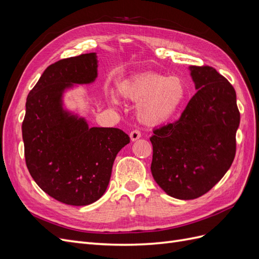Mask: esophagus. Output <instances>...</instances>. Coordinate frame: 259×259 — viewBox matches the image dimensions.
Instances as JSON below:
<instances>
[{
	"mask_svg": "<svg viewBox=\"0 0 259 259\" xmlns=\"http://www.w3.org/2000/svg\"><path fill=\"white\" fill-rule=\"evenodd\" d=\"M130 137H131L132 142H135V140H137V139H139L140 137H142V133H140L138 130H134V131L131 132Z\"/></svg>",
	"mask_w": 259,
	"mask_h": 259,
	"instance_id": "34e87169",
	"label": "esophagus"
}]
</instances>
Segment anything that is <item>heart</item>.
<instances>
[{"label": "heart", "mask_w": 259, "mask_h": 259, "mask_svg": "<svg viewBox=\"0 0 259 259\" xmlns=\"http://www.w3.org/2000/svg\"><path fill=\"white\" fill-rule=\"evenodd\" d=\"M119 95L137 103V117L148 125H156L173 116L187 97L183 77L155 72L142 73L125 80L117 88ZM113 103L115 99L112 98Z\"/></svg>", "instance_id": "heart-1"}]
</instances>
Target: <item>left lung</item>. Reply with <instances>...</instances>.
Segmentation results:
<instances>
[{
	"label": "left lung",
	"mask_w": 259,
	"mask_h": 259,
	"mask_svg": "<svg viewBox=\"0 0 259 259\" xmlns=\"http://www.w3.org/2000/svg\"><path fill=\"white\" fill-rule=\"evenodd\" d=\"M198 92L179 120L155 128L151 173L162 189L179 200L209 191L236 155L240 112L233 86L216 69L191 66Z\"/></svg>",
	"instance_id": "8db88e82"
}]
</instances>
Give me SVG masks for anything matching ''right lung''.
<instances>
[{"label":"right lung","instance_id":"right-lung-1","mask_svg":"<svg viewBox=\"0 0 259 259\" xmlns=\"http://www.w3.org/2000/svg\"><path fill=\"white\" fill-rule=\"evenodd\" d=\"M97 67L96 53L61 59L45 69L27 97L22 139L29 173L45 193L68 205L103 197L115 156L130 143L122 130L89 127L62 106L65 91L95 81Z\"/></svg>","mask_w":259,"mask_h":259}]
</instances>
